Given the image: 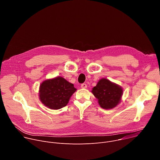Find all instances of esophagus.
<instances>
[{
    "mask_svg": "<svg viewBox=\"0 0 160 160\" xmlns=\"http://www.w3.org/2000/svg\"><path fill=\"white\" fill-rule=\"evenodd\" d=\"M87 87H88V85H87V84L85 83H82V84L81 85V88H82V89H86Z\"/></svg>",
    "mask_w": 160,
    "mask_h": 160,
    "instance_id": "esophagus-1",
    "label": "esophagus"
}]
</instances>
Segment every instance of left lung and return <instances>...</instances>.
<instances>
[{"label":"left lung","mask_w":160,"mask_h":160,"mask_svg":"<svg viewBox=\"0 0 160 160\" xmlns=\"http://www.w3.org/2000/svg\"><path fill=\"white\" fill-rule=\"evenodd\" d=\"M122 92L120 86L106 78L101 79L92 90L100 107L104 109H111L117 106L120 103Z\"/></svg>","instance_id":"left-lung-1"}]
</instances>
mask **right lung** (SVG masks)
<instances>
[{
    "instance_id": "add662e5",
    "label": "right lung",
    "mask_w": 160,
    "mask_h": 160,
    "mask_svg": "<svg viewBox=\"0 0 160 160\" xmlns=\"http://www.w3.org/2000/svg\"><path fill=\"white\" fill-rule=\"evenodd\" d=\"M77 89L64 78L58 77L43 82L39 88V99L50 109L57 110L67 105Z\"/></svg>"
}]
</instances>
